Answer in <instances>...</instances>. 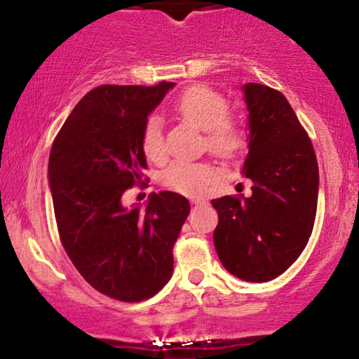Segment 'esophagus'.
<instances>
[{"mask_svg": "<svg viewBox=\"0 0 359 359\" xmlns=\"http://www.w3.org/2000/svg\"><path fill=\"white\" fill-rule=\"evenodd\" d=\"M191 204H193V205H201V204H204V201H199V199H193V201H191Z\"/></svg>", "mask_w": 359, "mask_h": 359, "instance_id": "obj_1", "label": "esophagus"}]
</instances>
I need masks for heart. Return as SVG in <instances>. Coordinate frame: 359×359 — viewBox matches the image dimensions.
<instances>
[{
	"instance_id": "heart-1",
	"label": "heart",
	"mask_w": 359,
	"mask_h": 359,
	"mask_svg": "<svg viewBox=\"0 0 359 359\" xmlns=\"http://www.w3.org/2000/svg\"><path fill=\"white\" fill-rule=\"evenodd\" d=\"M173 111L188 124L204 130V144L219 156H232L243 147V132L238 122L225 114L227 102L224 96L208 86L196 85L184 90L173 102ZM142 150L149 160L160 161L165 156L163 130L156 116L145 122L142 130ZM219 170L210 163L173 161L161 173V183L175 193L201 198L212 188Z\"/></svg>"
}]
</instances>
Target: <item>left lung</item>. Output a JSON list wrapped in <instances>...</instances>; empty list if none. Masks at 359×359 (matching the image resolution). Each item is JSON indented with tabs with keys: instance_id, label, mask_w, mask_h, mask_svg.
Returning <instances> with one entry per match:
<instances>
[{
	"instance_id": "left-lung-1",
	"label": "left lung",
	"mask_w": 359,
	"mask_h": 359,
	"mask_svg": "<svg viewBox=\"0 0 359 359\" xmlns=\"http://www.w3.org/2000/svg\"><path fill=\"white\" fill-rule=\"evenodd\" d=\"M248 154L242 175L250 198L212 199L219 214L214 245L235 278L266 283L299 258L313 229L318 165L311 139L283 93L247 83Z\"/></svg>"
}]
</instances>
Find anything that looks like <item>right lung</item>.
<instances>
[{
	"label": "right lung",
	"mask_w": 359,
	"mask_h": 359,
	"mask_svg": "<svg viewBox=\"0 0 359 359\" xmlns=\"http://www.w3.org/2000/svg\"><path fill=\"white\" fill-rule=\"evenodd\" d=\"M176 83L102 85L75 106L48 158V184L63 248L96 291L124 302L155 296L173 274V245L189 201L161 191L145 208L122 194L142 183V130Z\"/></svg>",
	"instance_id": "1"
}]
</instances>
